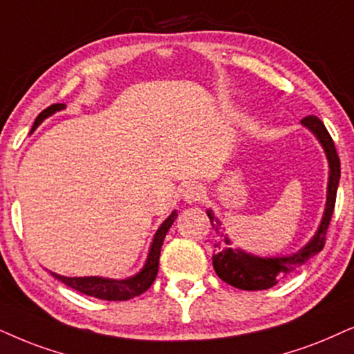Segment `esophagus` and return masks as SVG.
I'll list each match as a JSON object with an SVG mask.
<instances>
[{
  "label": "esophagus",
  "mask_w": 354,
  "mask_h": 354,
  "mask_svg": "<svg viewBox=\"0 0 354 354\" xmlns=\"http://www.w3.org/2000/svg\"><path fill=\"white\" fill-rule=\"evenodd\" d=\"M181 196L186 203H189V204L198 203V201L204 198V189H203V186H199V185H187L185 189H183Z\"/></svg>",
  "instance_id": "1"
}]
</instances>
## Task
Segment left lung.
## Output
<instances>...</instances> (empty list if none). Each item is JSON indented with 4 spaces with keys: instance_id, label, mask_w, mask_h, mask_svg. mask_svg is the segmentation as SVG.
<instances>
[{
    "instance_id": "1",
    "label": "left lung",
    "mask_w": 354,
    "mask_h": 354,
    "mask_svg": "<svg viewBox=\"0 0 354 354\" xmlns=\"http://www.w3.org/2000/svg\"><path fill=\"white\" fill-rule=\"evenodd\" d=\"M304 127H307L314 136L319 138L320 145L324 147L326 160H328V186H326V204H325V212L322 217V222L319 225V230L315 232V235L312 236V240L308 241L306 247L299 250L297 253L289 254V257H277V258H259L248 254L241 250L230 248V240H221L216 243V252L212 254V265L216 270L217 276L222 281H225L227 284L234 286L236 289L243 290H263L270 289L272 286H276L281 279H284L286 276H289L290 272H294L297 268L306 265L308 258L314 257L319 252H322L325 247V236L326 229L330 225V218L333 216L335 209V201H337V189L339 183V158L335 149L333 138L330 137L328 131L324 125V122L315 115H307L301 120ZM207 216L212 223V229L221 234L222 223L218 218L214 216L212 210H207ZM225 241L227 245L223 243Z\"/></svg>"
}]
</instances>
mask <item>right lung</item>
I'll list each match as a JSON object with an SVG mask.
<instances>
[{"label":"right lung","mask_w":354,"mask_h":354,"mask_svg":"<svg viewBox=\"0 0 354 354\" xmlns=\"http://www.w3.org/2000/svg\"><path fill=\"white\" fill-rule=\"evenodd\" d=\"M65 104H52L48 106L47 109H44L42 113L37 115L35 122L32 125V131L37 129L40 124L46 120L48 115L55 114L57 111L65 109ZM178 217L176 210H173L171 216H169L167 221H165L160 229L156 230L153 236V241H151V247L149 252V257H147V261L144 268L137 272L136 276L127 277V279H107V277H100V276H84V277H66L60 276L57 272H52L50 274L55 277V279L62 281V283L68 286V288L80 290V292L86 294V296L102 299V301H129V299H133L140 294H144L147 289L153 284L156 274H158V263H160V252H162V245L165 240V235L168 234L169 227L173 225L174 218Z\"/></svg>","instance_id":"right-lung-1"}]
</instances>
